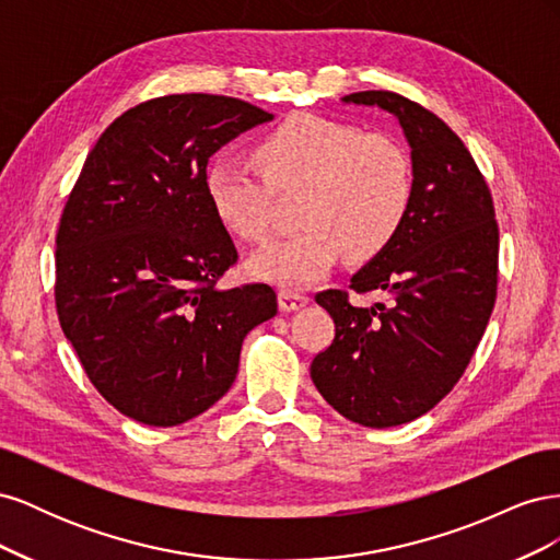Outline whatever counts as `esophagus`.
Segmentation results:
<instances>
[{
	"label": "esophagus",
	"instance_id": "34e87169",
	"mask_svg": "<svg viewBox=\"0 0 560 560\" xmlns=\"http://www.w3.org/2000/svg\"><path fill=\"white\" fill-rule=\"evenodd\" d=\"M278 303H280V311L284 313H292L299 311L308 303L306 294H299V292H290V290H280L278 292Z\"/></svg>",
	"mask_w": 560,
	"mask_h": 560
}]
</instances>
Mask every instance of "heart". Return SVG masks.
<instances>
[{"mask_svg":"<svg viewBox=\"0 0 560 560\" xmlns=\"http://www.w3.org/2000/svg\"><path fill=\"white\" fill-rule=\"evenodd\" d=\"M254 159L264 177L241 161H210L206 196L229 233L261 243L276 222L272 191H301L296 222L303 229L254 254L249 270L257 278L301 287L325 276L341 252L354 264L374 259L393 245L409 217L411 159L385 135L294 114L264 135Z\"/></svg>","mask_w":560,"mask_h":560,"instance_id":"1","label":"heart"}]
</instances>
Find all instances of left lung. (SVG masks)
<instances>
[{"instance_id": "8db88e82", "label": "left lung", "mask_w": 560, "mask_h": 560, "mask_svg": "<svg viewBox=\"0 0 560 560\" xmlns=\"http://www.w3.org/2000/svg\"><path fill=\"white\" fill-rule=\"evenodd\" d=\"M343 103L397 118L411 147L413 200L393 245L350 278V290L387 303L358 308L343 290L315 296L336 336L315 354L311 378L338 413L383 430L434 409L465 374L495 306L500 231L481 171L442 118L389 91Z\"/></svg>"}]
</instances>
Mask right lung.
I'll return each mask as SVG.
<instances>
[{
    "label": "right lung",
    "instance_id": "right-lung-1",
    "mask_svg": "<svg viewBox=\"0 0 560 560\" xmlns=\"http://www.w3.org/2000/svg\"><path fill=\"white\" fill-rule=\"evenodd\" d=\"M273 118L245 100H147L100 135L56 235V308L91 383L116 411L173 428L238 374L247 331L278 313L264 282L219 290L238 261L206 196L217 149Z\"/></svg>",
    "mask_w": 560,
    "mask_h": 560
}]
</instances>
